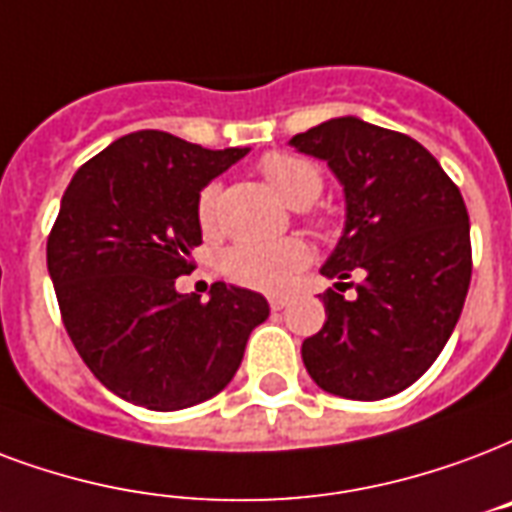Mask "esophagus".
<instances>
[{"label":"esophagus","instance_id":"1","mask_svg":"<svg viewBox=\"0 0 512 512\" xmlns=\"http://www.w3.org/2000/svg\"><path fill=\"white\" fill-rule=\"evenodd\" d=\"M268 303H271V311H282V308L287 306V298H279V295H273V298H268Z\"/></svg>","mask_w":512,"mask_h":512}]
</instances>
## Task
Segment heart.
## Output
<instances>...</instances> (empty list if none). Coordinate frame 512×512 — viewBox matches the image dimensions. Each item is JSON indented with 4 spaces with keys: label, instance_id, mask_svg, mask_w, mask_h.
I'll return each instance as SVG.
<instances>
[{
    "label": "heart",
    "instance_id": "heart-1",
    "mask_svg": "<svg viewBox=\"0 0 512 512\" xmlns=\"http://www.w3.org/2000/svg\"><path fill=\"white\" fill-rule=\"evenodd\" d=\"M257 169L265 182L273 187V193L282 198L284 204L295 209H306L322 193V171L306 158L292 155V152H268L260 158ZM222 185L217 179L206 182L201 193L195 198V220L204 233L217 228V209H220ZM308 228L317 236H330L333 222L325 214H308ZM311 260V252L300 239H279V241H247L236 247L225 249L220 260V271L228 282L247 287L257 292H284Z\"/></svg>",
    "mask_w": 512,
    "mask_h": 512
}]
</instances>
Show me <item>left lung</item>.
Here are the masks:
<instances>
[{
    "mask_svg": "<svg viewBox=\"0 0 512 512\" xmlns=\"http://www.w3.org/2000/svg\"><path fill=\"white\" fill-rule=\"evenodd\" d=\"M290 144L327 161L346 193V228L322 265L338 284L322 295L325 327L303 341V365L330 395H397L438 360L470 290L462 193L427 147L360 117L327 120ZM346 286L354 299L342 298Z\"/></svg>",
    "mask_w": 512,
    "mask_h": 512,
    "instance_id": "8db88e82",
    "label": "left lung"
}]
</instances>
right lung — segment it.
Returning <instances> with one entry per match:
<instances>
[{
  "mask_svg": "<svg viewBox=\"0 0 512 512\" xmlns=\"http://www.w3.org/2000/svg\"><path fill=\"white\" fill-rule=\"evenodd\" d=\"M166 131H134L83 163L48 236V271L74 349L109 392L182 411L236 376L249 333L268 319L260 292L212 284L179 295L201 244L195 198L247 155Z\"/></svg>",
  "mask_w": 512,
  "mask_h": 512,
  "instance_id": "1",
  "label": "right lung"
}]
</instances>
